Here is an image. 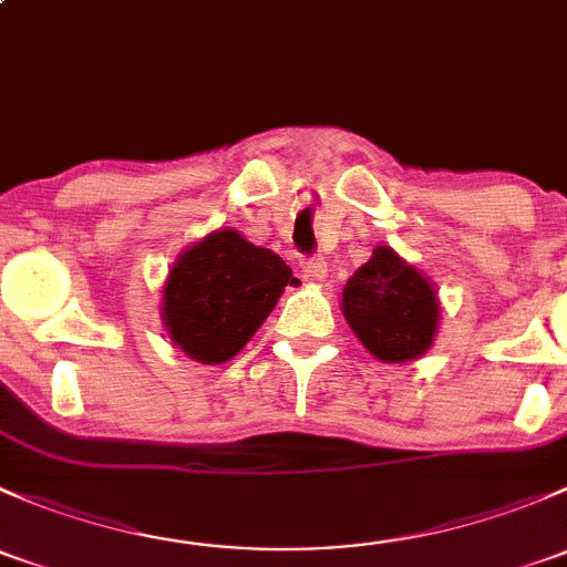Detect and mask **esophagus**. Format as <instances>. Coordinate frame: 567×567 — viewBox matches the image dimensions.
<instances>
[{"mask_svg": "<svg viewBox=\"0 0 567 567\" xmlns=\"http://www.w3.org/2000/svg\"><path fill=\"white\" fill-rule=\"evenodd\" d=\"M301 271L310 279H323L326 277V260L320 255H307L301 257Z\"/></svg>", "mask_w": 567, "mask_h": 567, "instance_id": "esophagus-1", "label": "esophagus"}]
</instances>
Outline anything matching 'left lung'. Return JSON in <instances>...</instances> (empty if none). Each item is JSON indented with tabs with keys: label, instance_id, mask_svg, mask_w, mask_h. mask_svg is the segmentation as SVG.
<instances>
[{
	"label": "left lung",
	"instance_id": "left-lung-1",
	"mask_svg": "<svg viewBox=\"0 0 567 567\" xmlns=\"http://www.w3.org/2000/svg\"><path fill=\"white\" fill-rule=\"evenodd\" d=\"M342 312L353 334L381 362H409L431 348L439 301L427 279L379 247L342 288Z\"/></svg>",
	"mask_w": 567,
	"mask_h": 567
}]
</instances>
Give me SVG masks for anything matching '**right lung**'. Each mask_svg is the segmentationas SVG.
<instances>
[{
  "mask_svg": "<svg viewBox=\"0 0 567 567\" xmlns=\"http://www.w3.org/2000/svg\"><path fill=\"white\" fill-rule=\"evenodd\" d=\"M293 271L236 230H216L183 251L164 285V323L203 364L236 357L277 305Z\"/></svg>",
  "mask_w": 567,
  "mask_h": 567,
  "instance_id": "1",
  "label": "right lung"
}]
</instances>
